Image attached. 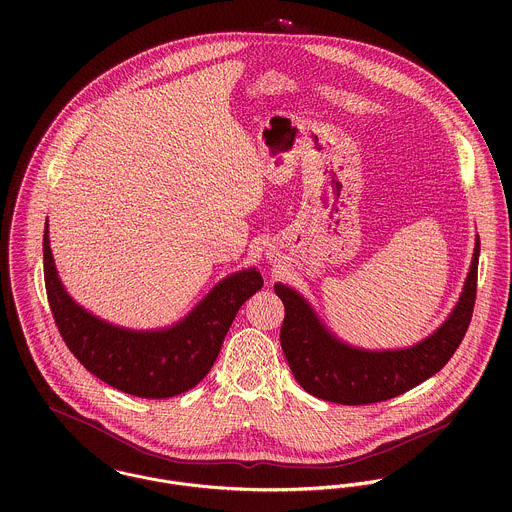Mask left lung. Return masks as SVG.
<instances>
[{"instance_id": "left-lung-1", "label": "left lung", "mask_w": 512, "mask_h": 512, "mask_svg": "<svg viewBox=\"0 0 512 512\" xmlns=\"http://www.w3.org/2000/svg\"><path fill=\"white\" fill-rule=\"evenodd\" d=\"M479 234L461 297L449 317L424 341L408 349H357L325 329L317 313L299 293L276 284L286 317L280 331L284 355L295 380L309 394L345 406L374 404L412 390L434 376L457 351L469 327L479 268Z\"/></svg>"}]
</instances>
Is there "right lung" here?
Listing matches in <instances>:
<instances>
[{
	"mask_svg": "<svg viewBox=\"0 0 512 512\" xmlns=\"http://www.w3.org/2000/svg\"><path fill=\"white\" fill-rule=\"evenodd\" d=\"M43 264L55 323L78 363L126 394L159 400L187 392L207 376L240 305L264 286L256 268L230 274L179 323L134 331L74 303L55 268L49 226L43 234Z\"/></svg>",
	"mask_w": 512,
	"mask_h": 512,
	"instance_id": "1",
	"label": "right lung"
}]
</instances>
